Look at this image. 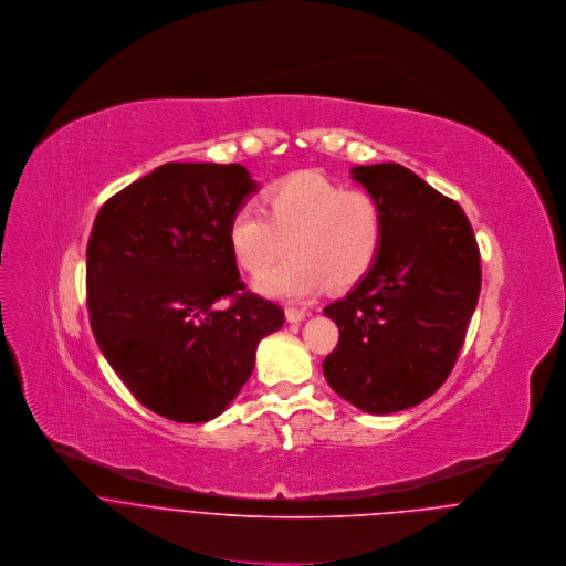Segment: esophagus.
Instances as JSON below:
<instances>
[{
  "label": "esophagus",
  "instance_id": "obj_1",
  "mask_svg": "<svg viewBox=\"0 0 566 566\" xmlns=\"http://www.w3.org/2000/svg\"><path fill=\"white\" fill-rule=\"evenodd\" d=\"M305 307H287L285 310V316H287V321L290 323H298V321H303L305 318Z\"/></svg>",
  "mask_w": 566,
  "mask_h": 566
}]
</instances>
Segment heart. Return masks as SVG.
I'll use <instances>...</instances> for the list:
<instances>
[{
	"mask_svg": "<svg viewBox=\"0 0 566 566\" xmlns=\"http://www.w3.org/2000/svg\"><path fill=\"white\" fill-rule=\"evenodd\" d=\"M263 206L245 202L230 216L228 241L239 265L265 274L261 290L298 301L357 285L375 265L384 241V209L364 189H348L316 171H296L263 193Z\"/></svg>",
	"mask_w": 566,
	"mask_h": 566,
	"instance_id": "obj_1",
	"label": "heart"
}]
</instances>
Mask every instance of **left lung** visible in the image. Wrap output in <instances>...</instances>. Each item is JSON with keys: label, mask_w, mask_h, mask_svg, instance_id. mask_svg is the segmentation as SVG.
I'll return each mask as SVG.
<instances>
[{"label": "left lung", "mask_w": 566, "mask_h": 566, "mask_svg": "<svg viewBox=\"0 0 566 566\" xmlns=\"http://www.w3.org/2000/svg\"><path fill=\"white\" fill-rule=\"evenodd\" d=\"M384 209L373 270L325 307L338 344L323 361L332 390L373 415L412 408L453 373L475 312L482 265L464 209L410 169H353Z\"/></svg>", "instance_id": "8db88e82"}]
</instances>
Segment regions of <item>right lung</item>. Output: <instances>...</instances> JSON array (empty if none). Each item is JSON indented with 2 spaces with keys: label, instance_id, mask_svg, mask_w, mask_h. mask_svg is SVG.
I'll list each match as a JSON object with an SVG mask.
<instances>
[{
  "label": "right lung",
  "instance_id": "right-lung-1",
  "mask_svg": "<svg viewBox=\"0 0 566 566\" xmlns=\"http://www.w3.org/2000/svg\"><path fill=\"white\" fill-rule=\"evenodd\" d=\"M254 189L241 165L167 163L95 216L93 336L132 395L165 419L218 417L250 379L261 338L285 321L245 287L228 241L230 216Z\"/></svg>",
  "mask_w": 566,
  "mask_h": 566
}]
</instances>
